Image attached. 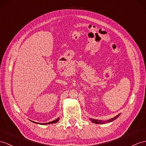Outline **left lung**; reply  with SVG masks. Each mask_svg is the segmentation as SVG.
Segmentation results:
<instances>
[{
	"label": "left lung",
	"mask_w": 146,
	"mask_h": 146,
	"mask_svg": "<svg viewBox=\"0 0 146 146\" xmlns=\"http://www.w3.org/2000/svg\"><path fill=\"white\" fill-rule=\"evenodd\" d=\"M119 115H118V116H116V117H115L114 118H112L111 119H110V121H108V122H111V121H113L114 119H115L116 118H118V117L119 116ZM91 120H92V122L95 123H96V124H104V122H102V121H100V120H97V119H91Z\"/></svg>",
	"instance_id": "1"
}]
</instances>
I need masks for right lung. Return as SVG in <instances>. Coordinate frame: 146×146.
I'll return each mask as SVG.
<instances>
[{
	"label": "right lung",
	"instance_id": "obj_1",
	"mask_svg": "<svg viewBox=\"0 0 146 146\" xmlns=\"http://www.w3.org/2000/svg\"><path fill=\"white\" fill-rule=\"evenodd\" d=\"M58 121H59V118H57L56 119H55V120H54V121H52L49 122V123H41V124H52V123H56L58 122ZM32 122H34V121H32ZM34 123H35V122H34ZM35 123L40 124V123Z\"/></svg>",
	"mask_w": 146,
	"mask_h": 146
}]
</instances>
